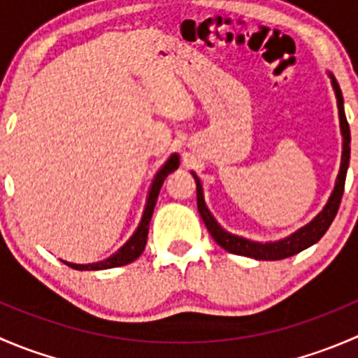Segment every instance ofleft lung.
<instances>
[{"label": "left lung", "instance_id": "1", "mask_svg": "<svg viewBox=\"0 0 358 358\" xmlns=\"http://www.w3.org/2000/svg\"><path fill=\"white\" fill-rule=\"evenodd\" d=\"M333 79V88L336 92V99H338V109H339V124H341V133H343V156H341V168H339L338 182H336L334 192L331 194L329 202L326 204V208L308 223L303 229H299L298 232L292 234L287 239L279 241V243H255V241L244 239V237L234 236V234L227 232L222 227L218 225V222L215 220V216L209 213V209L206 208L204 196H202V183L199 176L192 171L194 178L197 183V209L201 213V218L204 222L206 229L209 230L213 239L220 244L223 249H227L232 255L239 256H248V258L255 259H284L289 258V256L296 255V252L303 251V249L310 248L312 244H315L317 241H320V237L327 232V229L333 223L336 213H338L339 204H341L343 190H345V180H346V169H348L350 162V126L346 121L345 109H343V95L341 90H339L338 81L331 76Z\"/></svg>", "mask_w": 358, "mask_h": 358}]
</instances>
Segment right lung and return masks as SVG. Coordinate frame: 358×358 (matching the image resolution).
Segmentation results:
<instances>
[{
  "instance_id": "right-lung-1",
  "label": "right lung",
  "mask_w": 358,
  "mask_h": 358,
  "mask_svg": "<svg viewBox=\"0 0 358 358\" xmlns=\"http://www.w3.org/2000/svg\"><path fill=\"white\" fill-rule=\"evenodd\" d=\"M178 166H180V157L176 156V154H173V156L168 159V162L162 166L161 171L157 173L156 178H154L152 189H150V194H149V201H147L145 211H143V218H142V222H140L138 230L133 234L131 239H129L124 246L119 249L115 255H112L110 258L103 259V262L92 263V265H74V263H67V262H64V263L74 270H106V268H114V266L128 265V263L135 262V259L142 255L143 249H145L147 236H149V223H150V218H152V213H154V208H156L157 196H159V192H161L162 183H164L166 176H168L169 173L175 171Z\"/></svg>"
}]
</instances>
